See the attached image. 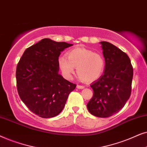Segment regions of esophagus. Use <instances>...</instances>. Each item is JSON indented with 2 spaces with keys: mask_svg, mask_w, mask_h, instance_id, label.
Returning <instances> with one entry per match:
<instances>
[{
  "mask_svg": "<svg viewBox=\"0 0 147 147\" xmlns=\"http://www.w3.org/2000/svg\"><path fill=\"white\" fill-rule=\"evenodd\" d=\"M77 89H84V88H85V87H84V86H83V85H77Z\"/></svg>",
  "mask_w": 147,
  "mask_h": 147,
  "instance_id": "1",
  "label": "esophagus"
}]
</instances>
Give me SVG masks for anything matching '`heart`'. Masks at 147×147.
Returning <instances> with one entry per match:
<instances>
[{
  "label": "heart",
  "instance_id": "heart-1",
  "mask_svg": "<svg viewBox=\"0 0 147 147\" xmlns=\"http://www.w3.org/2000/svg\"><path fill=\"white\" fill-rule=\"evenodd\" d=\"M58 58V66L66 79H71L77 67L80 79L91 83L99 79L105 70V62L101 54L85 48H77Z\"/></svg>",
  "mask_w": 147,
  "mask_h": 147
}]
</instances>
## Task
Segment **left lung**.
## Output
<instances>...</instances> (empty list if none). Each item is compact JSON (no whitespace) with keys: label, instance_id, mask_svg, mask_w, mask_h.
Wrapping results in <instances>:
<instances>
[{"label":"left lung","instance_id":"left-lung-1","mask_svg":"<svg viewBox=\"0 0 147 147\" xmlns=\"http://www.w3.org/2000/svg\"><path fill=\"white\" fill-rule=\"evenodd\" d=\"M105 67L103 75L91 85L93 95L87 109L93 116L107 118L118 113L131 93L133 68L128 55L114 45L101 42Z\"/></svg>","mask_w":147,"mask_h":147}]
</instances>
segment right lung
I'll list each match as a JSON object with an SVG mask.
<instances>
[{
	"instance_id": "right-lung-1",
	"label": "right lung",
	"mask_w": 147,
	"mask_h": 147,
	"mask_svg": "<svg viewBox=\"0 0 147 147\" xmlns=\"http://www.w3.org/2000/svg\"><path fill=\"white\" fill-rule=\"evenodd\" d=\"M72 46L44 38L27 48L16 70L19 97L31 111L41 118H52L61 112L68 95L77 85L58 73V57Z\"/></svg>"
}]
</instances>
